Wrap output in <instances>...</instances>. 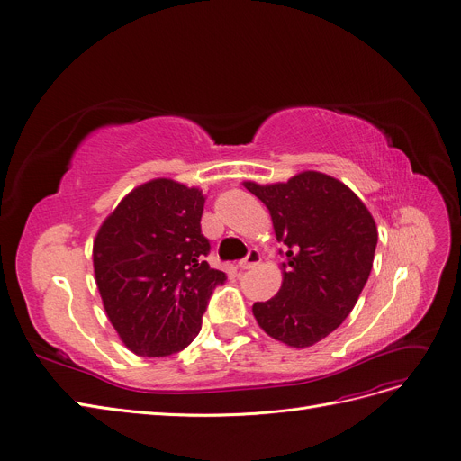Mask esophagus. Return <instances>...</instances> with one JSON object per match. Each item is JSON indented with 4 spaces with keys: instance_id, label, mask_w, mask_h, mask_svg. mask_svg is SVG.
<instances>
[{
    "instance_id": "34e87169",
    "label": "esophagus",
    "mask_w": 461,
    "mask_h": 461,
    "mask_svg": "<svg viewBox=\"0 0 461 461\" xmlns=\"http://www.w3.org/2000/svg\"><path fill=\"white\" fill-rule=\"evenodd\" d=\"M259 261H261L259 252H258V250H250L245 259L239 261V267H240V269H252V267H256V265H258Z\"/></svg>"
}]
</instances>
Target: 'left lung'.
Wrapping results in <instances>:
<instances>
[{
    "label": "left lung",
    "instance_id": "obj_1",
    "mask_svg": "<svg viewBox=\"0 0 461 461\" xmlns=\"http://www.w3.org/2000/svg\"><path fill=\"white\" fill-rule=\"evenodd\" d=\"M269 209L285 247L280 292L252 306L275 340L308 348L342 325L368 282L377 228L366 205L338 179L303 172L287 183H243Z\"/></svg>",
    "mask_w": 461,
    "mask_h": 461
}]
</instances>
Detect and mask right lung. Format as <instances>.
<instances>
[{
	"label": "right lung",
	"instance_id": "1",
	"mask_svg": "<svg viewBox=\"0 0 461 461\" xmlns=\"http://www.w3.org/2000/svg\"><path fill=\"white\" fill-rule=\"evenodd\" d=\"M205 196L172 179L136 186L119 202L93 240V269L106 316L140 357L185 349L222 271L203 259Z\"/></svg>",
	"mask_w": 461,
	"mask_h": 461
}]
</instances>
